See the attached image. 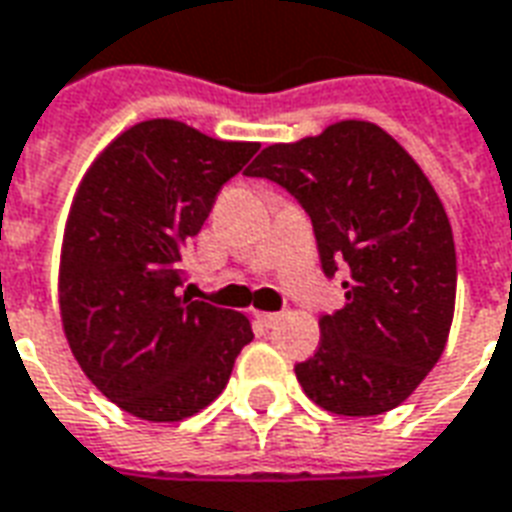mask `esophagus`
<instances>
[{
	"label": "esophagus",
	"instance_id": "esophagus-1",
	"mask_svg": "<svg viewBox=\"0 0 512 512\" xmlns=\"http://www.w3.org/2000/svg\"><path fill=\"white\" fill-rule=\"evenodd\" d=\"M255 320L260 325H266V328H271V325L279 323V314H276V312H255Z\"/></svg>",
	"mask_w": 512,
	"mask_h": 512
}]
</instances>
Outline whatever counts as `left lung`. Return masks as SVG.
Segmentation results:
<instances>
[{"label": "left lung", "mask_w": 512, "mask_h": 512, "mask_svg": "<svg viewBox=\"0 0 512 512\" xmlns=\"http://www.w3.org/2000/svg\"><path fill=\"white\" fill-rule=\"evenodd\" d=\"M246 176L276 181L312 217L347 304L320 317V347L295 366L309 399L369 418L399 407L434 369L456 309V246L442 200L399 140L372 121L271 143Z\"/></svg>", "instance_id": "8db88e82"}]
</instances>
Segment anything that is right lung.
<instances>
[{
	"label": "right lung",
	"instance_id": "obj_1",
	"mask_svg": "<svg viewBox=\"0 0 512 512\" xmlns=\"http://www.w3.org/2000/svg\"><path fill=\"white\" fill-rule=\"evenodd\" d=\"M257 149L149 119L113 138L78 184L59 260L62 328L83 374L135 418L173 423L208 407L255 336L244 314L179 285L181 249Z\"/></svg>",
	"mask_w": 512,
	"mask_h": 512
}]
</instances>
